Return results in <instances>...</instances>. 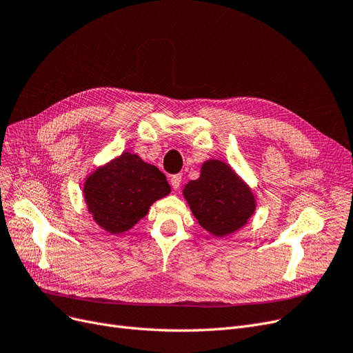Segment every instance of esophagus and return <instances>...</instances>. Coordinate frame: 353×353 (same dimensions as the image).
<instances>
[{
    "label": "esophagus",
    "instance_id": "esophagus-1",
    "mask_svg": "<svg viewBox=\"0 0 353 353\" xmlns=\"http://www.w3.org/2000/svg\"><path fill=\"white\" fill-rule=\"evenodd\" d=\"M170 183H172V188H173L174 190H179V188H180V185H181V176H180V174L172 176Z\"/></svg>",
    "mask_w": 353,
    "mask_h": 353
}]
</instances>
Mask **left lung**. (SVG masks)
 <instances>
[{
    "instance_id": "left-lung-1",
    "label": "left lung",
    "mask_w": 353,
    "mask_h": 353,
    "mask_svg": "<svg viewBox=\"0 0 353 353\" xmlns=\"http://www.w3.org/2000/svg\"><path fill=\"white\" fill-rule=\"evenodd\" d=\"M197 222L214 236L238 231L255 212L251 189L226 163H203L201 177L190 180L183 190Z\"/></svg>"
}]
</instances>
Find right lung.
<instances>
[{
  "label": "right lung",
  "mask_w": 353,
  "mask_h": 353,
  "mask_svg": "<svg viewBox=\"0 0 353 353\" xmlns=\"http://www.w3.org/2000/svg\"><path fill=\"white\" fill-rule=\"evenodd\" d=\"M168 193L170 185L159 168L131 152L95 170L83 189L92 218L110 234L128 231Z\"/></svg>",
  "instance_id": "add662e5"
}]
</instances>
